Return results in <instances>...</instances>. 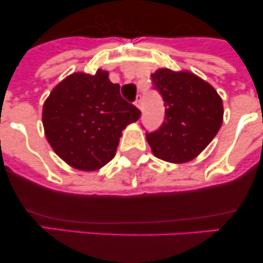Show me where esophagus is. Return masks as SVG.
Returning <instances> with one entry per match:
<instances>
[{"mask_svg": "<svg viewBox=\"0 0 263 263\" xmlns=\"http://www.w3.org/2000/svg\"><path fill=\"white\" fill-rule=\"evenodd\" d=\"M135 105H136L139 109H142V97L140 94L136 97V100H135Z\"/></svg>", "mask_w": 263, "mask_h": 263, "instance_id": "1", "label": "esophagus"}]
</instances>
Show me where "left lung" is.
I'll return each mask as SVG.
<instances>
[{"instance_id": "obj_1", "label": "left lung", "mask_w": 263, "mask_h": 263, "mask_svg": "<svg viewBox=\"0 0 263 263\" xmlns=\"http://www.w3.org/2000/svg\"><path fill=\"white\" fill-rule=\"evenodd\" d=\"M161 95L165 117L146 139L154 155L169 163L196 158L216 136L222 123V102L216 90L191 72L160 68L151 75Z\"/></svg>"}]
</instances>
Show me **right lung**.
Wrapping results in <instances>:
<instances>
[{
    "mask_svg": "<svg viewBox=\"0 0 263 263\" xmlns=\"http://www.w3.org/2000/svg\"><path fill=\"white\" fill-rule=\"evenodd\" d=\"M107 71L72 73L52 90L43 107L46 137L61 159L81 171H95L116 155L127 124L141 116L121 97Z\"/></svg>",
    "mask_w": 263,
    "mask_h": 263,
    "instance_id": "right-lung-1",
    "label": "right lung"
}]
</instances>
